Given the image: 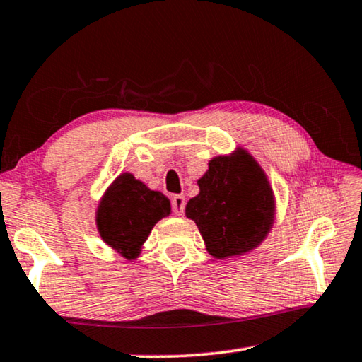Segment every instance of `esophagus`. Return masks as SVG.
<instances>
[{
    "instance_id": "34e87169",
    "label": "esophagus",
    "mask_w": 362,
    "mask_h": 362,
    "mask_svg": "<svg viewBox=\"0 0 362 362\" xmlns=\"http://www.w3.org/2000/svg\"><path fill=\"white\" fill-rule=\"evenodd\" d=\"M170 203H173V211L175 216H182L183 211H185V198L182 194H174Z\"/></svg>"
}]
</instances>
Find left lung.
<instances>
[{
	"instance_id": "obj_1",
	"label": "left lung",
	"mask_w": 362,
	"mask_h": 362,
	"mask_svg": "<svg viewBox=\"0 0 362 362\" xmlns=\"http://www.w3.org/2000/svg\"><path fill=\"white\" fill-rule=\"evenodd\" d=\"M198 187L185 214L198 226L207 252L230 259L260 246L273 228L276 206L267 174L247 150L212 158Z\"/></svg>"
}]
</instances>
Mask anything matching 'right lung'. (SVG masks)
Returning a JSON list of instances; mask_svg holds the SVG:
<instances>
[{"label":"right lung","instance_id":"1","mask_svg":"<svg viewBox=\"0 0 362 362\" xmlns=\"http://www.w3.org/2000/svg\"><path fill=\"white\" fill-rule=\"evenodd\" d=\"M170 214V201L129 173L116 177L103 193L95 225L103 243L127 260H136L159 220Z\"/></svg>","mask_w":362,"mask_h":362}]
</instances>
